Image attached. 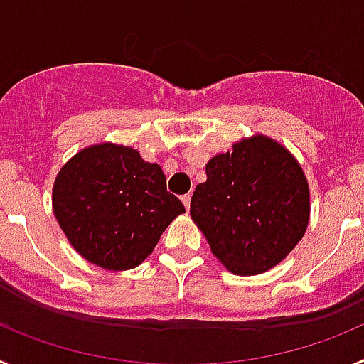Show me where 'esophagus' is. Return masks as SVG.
Wrapping results in <instances>:
<instances>
[{
  "instance_id": "obj_1",
  "label": "esophagus",
  "mask_w": 364,
  "mask_h": 364,
  "mask_svg": "<svg viewBox=\"0 0 364 364\" xmlns=\"http://www.w3.org/2000/svg\"><path fill=\"white\" fill-rule=\"evenodd\" d=\"M182 202H184L186 210H189V205H191V193L184 195V197H182Z\"/></svg>"
}]
</instances>
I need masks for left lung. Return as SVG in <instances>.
Returning <instances> with one entry per match:
<instances>
[{"instance_id":"obj_1","label":"left lung","mask_w":364,"mask_h":364,"mask_svg":"<svg viewBox=\"0 0 364 364\" xmlns=\"http://www.w3.org/2000/svg\"><path fill=\"white\" fill-rule=\"evenodd\" d=\"M195 188L191 218L235 275H259L290 255L310 220V186L277 140L255 133L215 154Z\"/></svg>"}]
</instances>
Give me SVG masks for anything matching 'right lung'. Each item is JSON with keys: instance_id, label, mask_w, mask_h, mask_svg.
Listing matches in <instances>:
<instances>
[{"instance_id": "obj_1", "label": "right lung", "mask_w": 364, "mask_h": 364, "mask_svg": "<svg viewBox=\"0 0 364 364\" xmlns=\"http://www.w3.org/2000/svg\"><path fill=\"white\" fill-rule=\"evenodd\" d=\"M53 211L70 246L109 272L142 264L166 228L186 213L167 193L159 164L112 142L83 147L60 169Z\"/></svg>"}]
</instances>
